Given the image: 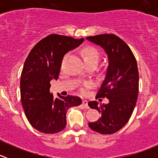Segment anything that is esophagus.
<instances>
[{"label":"esophagus","mask_w":158,"mask_h":158,"mask_svg":"<svg viewBox=\"0 0 158 158\" xmlns=\"http://www.w3.org/2000/svg\"><path fill=\"white\" fill-rule=\"evenodd\" d=\"M82 106H83L85 109H89L88 106V101H87V100H83V101H82Z\"/></svg>","instance_id":"obj_1"}]
</instances>
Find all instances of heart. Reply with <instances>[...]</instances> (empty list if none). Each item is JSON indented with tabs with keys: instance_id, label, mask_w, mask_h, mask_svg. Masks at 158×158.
<instances>
[{
	"instance_id": "b5f03b06",
	"label": "heart",
	"mask_w": 158,
	"mask_h": 158,
	"mask_svg": "<svg viewBox=\"0 0 158 158\" xmlns=\"http://www.w3.org/2000/svg\"><path fill=\"white\" fill-rule=\"evenodd\" d=\"M82 55L85 63L91 61H98V60H99V53L96 49L92 47H85L82 49ZM90 83H85L84 85V87L81 89V92L82 94L86 93V89H85L90 87Z\"/></svg>"
}]
</instances>
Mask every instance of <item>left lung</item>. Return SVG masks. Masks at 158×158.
Segmentation results:
<instances>
[{"instance_id": "8db88e82", "label": "left lung", "mask_w": 158, "mask_h": 158, "mask_svg": "<svg viewBox=\"0 0 158 158\" xmlns=\"http://www.w3.org/2000/svg\"><path fill=\"white\" fill-rule=\"evenodd\" d=\"M86 39L102 47L109 57L106 79L96 98H107L109 102L98 106V102H89V107L98 110L102 117L96 122H89V126L98 133L111 135L126 125L136 105L139 90L136 59L126 43L112 33Z\"/></svg>"}]
</instances>
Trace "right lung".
Instances as JSON below:
<instances>
[{
	"label": "right lung",
	"mask_w": 158,
	"mask_h": 158,
	"mask_svg": "<svg viewBox=\"0 0 158 158\" xmlns=\"http://www.w3.org/2000/svg\"><path fill=\"white\" fill-rule=\"evenodd\" d=\"M83 40L50 34L39 41L27 57L20 76L21 103L30 125L42 133L63 131L67 110L82 103L79 97L73 95L54 98L49 89L50 81L58 79L65 54Z\"/></svg>",
	"instance_id": "add662e5"
}]
</instances>
